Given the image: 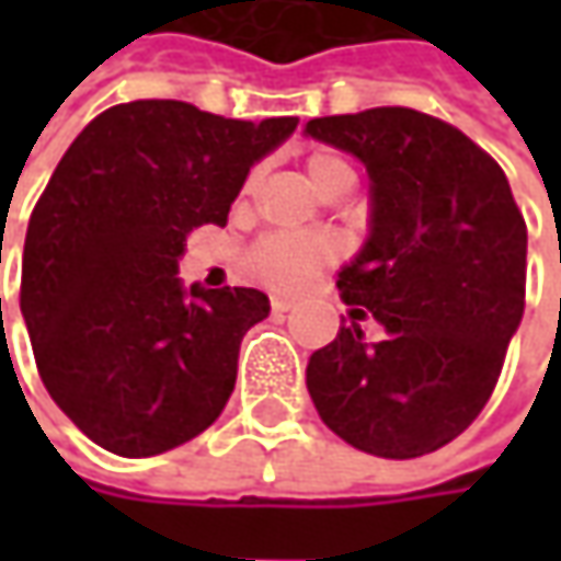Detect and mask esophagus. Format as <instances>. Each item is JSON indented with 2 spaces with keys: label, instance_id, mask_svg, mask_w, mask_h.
Here are the masks:
<instances>
[{
  "label": "esophagus",
  "instance_id": "obj_1",
  "mask_svg": "<svg viewBox=\"0 0 561 561\" xmlns=\"http://www.w3.org/2000/svg\"><path fill=\"white\" fill-rule=\"evenodd\" d=\"M293 306V299H287V296H271V312H277V314H284V312H290Z\"/></svg>",
  "mask_w": 561,
  "mask_h": 561
}]
</instances>
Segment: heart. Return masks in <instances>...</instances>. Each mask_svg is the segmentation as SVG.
I'll use <instances>...</instances> for the list:
<instances>
[{
	"label": "heart",
	"mask_w": 561,
	"mask_h": 561,
	"mask_svg": "<svg viewBox=\"0 0 561 561\" xmlns=\"http://www.w3.org/2000/svg\"><path fill=\"white\" fill-rule=\"evenodd\" d=\"M306 171L312 178V184L328 193L343 181H353V168L343 162L336 152L318 149L309 156ZM259 168H252L243 181V193H252L259 184ZM334 255V247L328 237H296V233H268L262 240H255L252 249L247 252V274L262 284V287H274V290H293L299 287L314 268H321L328 259Z\"/></svg>",
	"instance_id": "1"
}]
</instances>
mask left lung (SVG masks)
<instances>
[{
	"label": "left lung",
	"instance_id": "left-lung-1",
	"mask_svg": "<svg viewBox=\"0 0 561 561\" xmlns=\"http://www.w3.org/2000/svg\"><path fill=\"white\" fill-rule=\"evenodd\" d=\"M306 134L371 174V237L336 287L390 334L368 343L358 324H343L312 353L314 409L362 453H434L481 415L525 312L522 208L493 156L415 108L314 118Z\"/></svg>",
	"mask_w": 561,
	"mask_h": 561
}]
</instances>
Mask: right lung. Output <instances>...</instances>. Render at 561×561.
Masks as SVG:
<instances>
[{
    "instance_id": "obj_1",
    "label": "right lung",
    "mask_w": 561,
    "mask_h": 561,
    "mask_svg": "<svg viewBox=\"0 0 561 561\" xmlns=\"http://www.w3.org/2000/svg\"><path fill=\"white\" fill-rule=\"evenodd\" d=\"M296 124L137 99L61 156L27 225L21 312L49 397L102 449L159 456L225 412L268 296L186 293L178 259L196 227L227 225L249 168Z\"/></svg>"
}]
</instances>
